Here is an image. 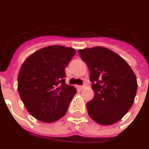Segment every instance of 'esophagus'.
Returning a JSON list of instances; mask_svg holds the SVG:
<instances>
[{"instance_id": "1", "label": "esophagus", "mask_w": 149, "mask_h": 149, "mask_svg": "<svg viewBox=\"0 0 149 149\" xmlns=\"http://www.w3.org/2000/svg\"><path fill=\"white\" fill-rule=\"evenodd\" d=\"M84 86H80V85H77V89H79V90H82V89H84Z\"/></svg>"}]
</instances>
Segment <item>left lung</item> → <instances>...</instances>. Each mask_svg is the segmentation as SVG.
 <instances>
[{
  "label": "left lung",
  "mask_w": 149,
  "mask_h": 149,
  "mask_svg": "<svg viewBox=\"0 0 149 149\" xmlns=\"http://www.w3.org/2000/svg\"><path fill=\"white\" fill-rule=\"evenodd\" d=\"M90 70L95 97L87 103L90 117L101 125L120 120L130 110L138 89L132 69L116 53L103 47L79 50Z\"/></svg>",
  "instance_id": "1"
}]
</instances>
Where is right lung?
Masks as SVG:
<instances>
[{
  "label": "right lung",
  "mask_w": 149,
  "mask_h": 149,
  "mask_svg": "<svg viewBox=\"0 0 149 149\" xmlns=\"http://www.w3.org/2000/svg\"><path fill=\"white\" fill-rule=\"evenodd\" d=\"M76 53L72 47L52 45L29 55L18 76V91L28 112L52 123L63 117L77 93L65 81V69Z\"/></svg>",
  "instance_id": "1"
}]
</instances>
